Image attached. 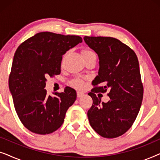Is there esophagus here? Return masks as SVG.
<instances>
[{
	"mask_svg": "<svg viewBox=\"0 0 160 160\" xmlns=\"http://www.w3.org/2000/svg\"><path fill=\"white\" fill-rule=\"evenodd\" d=\"M84 95V94L82 92H77V97L78 98H82Z\"/></svg>",
	"mask_w": 160,
	"mask_h": 160,
	"instance_id": "1",
	"label": "esophagus"
}]
</instances>
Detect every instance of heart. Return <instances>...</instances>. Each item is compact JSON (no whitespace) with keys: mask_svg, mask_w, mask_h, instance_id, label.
I'll return each mask as SVG.
<instances>
[{"mask_svg":"<svg viewBox=\"0 0 160 160\" xmlns=\"http://www.w3.org/2000/svg\"><path fill=\"white\" fill-rule=\"evenodd\" d=\"M82 54H83V56H92V55L96 56V54L94 53L93 52L90 51V50H84L82 52ZM72 84H73L74 87H77V88H80V87H82L83 86V82L79 79H76L73 81Z\"/></svg>","mask_w":160,"mask_h":160,"instance_id":"b5f03b06","label":"heart"}]
</instances>
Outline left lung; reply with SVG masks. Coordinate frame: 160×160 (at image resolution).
Listing matches in <instances>:
<instances>
[{
  "label": "left lung",
  "mask_w": 160,
  "mask_h": 160,
  "mask_svg": "<svg viewBox=\"0 0 160 160\" xmlns=\"http://www.w3.org/2000/svg\"><path fill=\"white\" fill-rule=\"evenodd\" d=\"M88 47L99 59L96 87L88 95L92 106L87 112L89 124L100 136L114 138L125 133L132 125L141 108L143 96L139 63L133 50L111 37L84 36ZM108 89V102H101L95 92Z\"/></svg>",
  "instance_id": "obj_1"
}]
</instances>
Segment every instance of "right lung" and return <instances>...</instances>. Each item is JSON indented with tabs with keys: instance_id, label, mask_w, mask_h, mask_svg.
<instances>
[{
	"instance_id": "add662e5",
	"label": "right lung",
	"mask_w": 160,
	"mask_h": 160,
	"mask_svg": "<svg viewBox=\"0 0 160 160\" xmlns=\"http://www.w3.org/2000/svg\"><path fill=\"white\" fill-rule=\"evenodd\" d=\"M82 42L78 36L41 32L17 48L8 87L18 117L31 132L49 134L62 124L66 111L76 99V92L66 87L63 92L48 95L46 77L60 74L62 56Z\"/></svg>"
}]
</instances>
